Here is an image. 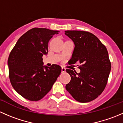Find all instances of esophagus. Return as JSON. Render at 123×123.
<instances>
[{
	"mask_svg": "<svg viewBox=\"0 0 123 123\" xmlns=\"http://www.w3.org/2000/svg\"><path fill=\"white\" fill-rule=\"evenodd\" d=\"M65 71H66V69H65V68H64V67L61 68V72H62V73H65Z\"/></svg>",
	"mask_w": 123,
	"mask_h": 123,
	"instance_id": "34e87169",
	"label": "esophagus"
}]
</instances>
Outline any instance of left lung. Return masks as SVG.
<instances>
[{"instance_id": "obj_1", "label": "left lung", "mask_w": 123, "mask_h": 123, "mask_svg": "<svg viewBox=\"0 0 123 123\" xmlns=\"http://www.w3.org/2000/svg\"><path fill=\"white\" fill-rule=\"evenodd\" d=\"M65 34L74 42L71 60L73 64L80 62L79 74L67 69L71 81L65 88L80 102L95 99L102 93L107 84L111 68L106 47L98 38L84 31H65Z\"/></svg>"}]
</instances>
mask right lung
Instances as JSON below:
<instances>
[{
	"label": "right lung",
	"instance_id": "obj_1",
	"mask_svg": "<svg viewBox=\"0 0 123 123\" xmlns=\"http://www.w3.org/2000/svg\"><path fill=\"white\" fill-rule=\"evenodd\" d=\"M59 31L34 28L24 34L16 43L8 60L11 85L27 99L37 101L52 89L61 72L59 65H43V55L48 52V42Z\"/></svg>",
	"mask_w": 123,
	"mask_h": 123
}]
</instances>
